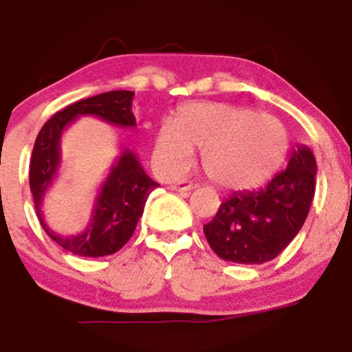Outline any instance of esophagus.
I'll list each match as a JSON object with an SVG mask.
<instances>
[{
	"mask_svg": "<svg viewBox=\"0 0 352 352\" xmlns=\"http://www.w3.org/2000/svg\"><path fill=\"white\" fill-rule=\"evenodd\" d=\"M170 188L173 190V192H190V190L193 188V184L192 182H188V180H182V182H179V184H173V185H170Z\"/></svg>",
	"mask_w": 352,
	"mask_h": 352,
	"instance_id": "obj_1",
	"label": "esophagus"
}]
</instances>
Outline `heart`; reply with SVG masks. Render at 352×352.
Instances as JSON below:
<instances>
[{
	"instance_id": "1",
	"label": "heart",
	"mask_w": 352,
	"mask_h": 352,
	"mask_svg": "<svg viewBox=\"0 0 352 352\" xmlns=\"http://www.w3.org/2000/svg\"><path fill=\"white\" fill-rule=\"evenodd\" d=\"M193 147L215 184L248 190L265 184L288 153V134L276 117L225 102L184 107L177 124L165 120L155 139V162L164 175L188 167Z\"/></svg>"
}]
</instances>
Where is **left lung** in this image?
<instances>
[{"label": "left lung", "mask_w": 352, "mask_h": 352, "mask_svg": "<svg viewBox=\"0 0 352 352\" xmlns=\"http://www.w3.org/2000/svg\"><path fill=\"white\" fill-rule=\"evenodd\" d=\"M316 159L308 145H296L285 170L253 192H235L204 225L208 245L221 260L261 265L273 260L298 235L316 187Z\"/></svg>", "instance_id": "left-lung-1"}]
</instances>
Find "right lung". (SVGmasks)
Masks as SVG:
<instances>
[{"instance_id": "add662e5", "label": "right lung", "mask_w": 352, "mask_h": 352, "mask_svg": "<svg viewBox=\"0 0 352 352\" xmlns=\"http://www.w3.org/2000/svg\"><path fill=\"white\" fill-rule=\"evenodd\" d=\"M132 100V91H111L82 99L56 112L36 137L30 165V187L36 215L44 232L56 243L79 256L99 258L119 252L131 240L144 213L145 201L159 184L145 173L135 153L131 148H124L100 185L87 227L76 235H60L50 228L41 210L44 195L60 167V139L79 116H92L117 127L134 129Z\"/></svg>"}]
</instances>
